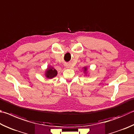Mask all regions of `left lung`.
Returning <instances> with one entry per match:
<instances>
[{
    "instance_id": "obj_1",
    "label": "left lung",
    "mask_w": 134,
    "mask_h": 134,
    "mask_svg": "<svg viewBox=\"0 0 134 134\" xmlns=\"http://www.w3.org/2000/svg\"><path fill=\"white\" fill-rule=\"evenodd\" d=\"M83 69H84L83 72H85H85H86V71H87V68H86V67H84V68H83Z\"/></svg>"
}]
</instances>
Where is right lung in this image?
<instances>
[{"label":"right lung","mask_w":134,"mask_h":134,"mask_svg":"<svg viewBox=\"0 0 134 134\" xmlns=\"http://www.w3.org/2000/svg\"><path fill=\"white\" fill-rule=\"evenodd\" d=\"M57 71L53 67L49 66L45 72V76L47 78L52 79L57 75Z\"/></svg>","instance_id":"add662e5"}]
</instances>
